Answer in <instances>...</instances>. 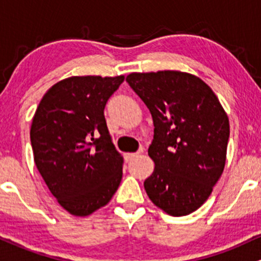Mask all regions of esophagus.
<instances>
[{
  "instance_id": "34e87169",
  "label": "esophagus",
  "mask_w": 261,
  "mask_h": 261,
  "mask_svg": "<svg viewBox=\"0 0 261 261\" xmlns=\"http://www.w3.org/2000/svg\"><path fill=\"white\" fill-rule=\"evenodd\" d=\"M141 152H142V149H141L140 152H136V153H126V155H125V158H126L127 162H130V161L135 160V158H136V157H139V154L141 153Z\"/></svg>"
}]
</instances>
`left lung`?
<instances>
[{
	"mask_svg": "<svg viewBox=\"0 0 261 261\" xmlns=\"http://www.w3.org/2000/svg\"><path fill=\"white\" fill-rule=\"evenodd\" d=\"M126 82L153 119L148 155L154 170L143 182L146 193L170 216L196 211L223 173L228 116L214 91L194 74L134 72Z\"/></svg>",
	"mask_w": 261,
	"mask_h": 261,
	"instance_id": "1",
	"label": "left lung"
}]
</instances>
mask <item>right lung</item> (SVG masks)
<instances>
[{
    "label": "right lung",
    "mask_w": 261,
    "mask_h": 261,
    "mask_svg": "<svg viewBox=\"0 0 261 261\" xmlns=\"http://www.w3.org/2000/svg\"><path fill=\"white\" fill-rule=\"evenodd\" d=\"M124 76H73L54 85L34 114L35 166L66 211L88 216L106 206L122 178V157L108 131L104 108Z\"/></svg>",
    "instance_id": "right-lung-1"
}]
</instances>
